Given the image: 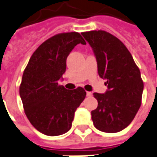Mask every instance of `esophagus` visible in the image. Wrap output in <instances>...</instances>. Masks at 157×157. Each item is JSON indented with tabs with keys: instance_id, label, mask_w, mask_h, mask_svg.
<instances>
[{
	"instance_id": "obj_1",
	"label": "esophagus",
	"mask_w": 157,
	"mask_h": 157,
	"mask_svg": "<svg viewBox=\"0 0 157 157\" xmlns=\"http://www.w3.org/2000/svg\"><path fill=\"white\" fill-rule=\"evenodd\" d=\"M87 97H91L92 96V93L91 92H87Z\"/></svg>"
}]
</instances>
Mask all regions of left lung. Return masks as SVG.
Returning <instances> with one entry per match:
<instances>
[{
	"instance_id": "1",
	"label": "left lung",
	"mask_w": 157,
	"mask_h": 157,
	"mask_svg": "<svg viewBox=\"0 0 157 157\" xmlns=\"http://www.w3.org/2000/svg\"><path fill=\"white\" fill-rule=\"evenodd\" d=\"M96 57L98 73L107 80L104 94L94 93L98 108L91 112L94 127L118 132L130 124L141 103L144 84L131 53L122 41L104 30L82 33Z\"/></svg>"
}]
</instances>
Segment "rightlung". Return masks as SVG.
<instances>
[{
	"label": "right lung",
	"mask_w": 157,
	"mask_h": 157,
	"mask_svg": "<svg viewBox=\"0 0 157 157\" xmlns=\"http://www.w3.org/2000/svg\"><path fill=\"white\" fill-rule=\"evenodd\" d=\"M78 44L86 42L77 32L49 38L34 52L22 76L20 96L25 115L35 129L47 136L67 132L85 98L83 88L68 90L58 83L65 73L67 58Z\"/></svg>",
	"instance_id": "obj_1"
}]
</instances>
